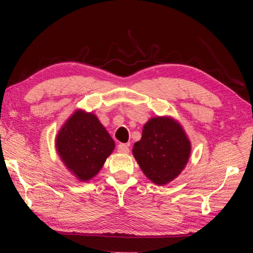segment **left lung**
<instances>
[{"label": "left lung", "mask_w": 253, "mask_h": 253, "mask_svg": "<svg viewBox=\"0 0 253 253\" xmlns=\"http://www.w3.org/2000/svg\"><path fill=\"white\" fill-rule=\"evenodd\" d=\"M114 148L113 138L98 117L84 110H76L56 137L57 154L83 182L98 174Z\"/></svg>", "instance_id": "left-lung-1"}]
</instances>
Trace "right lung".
I'll return each instance as SVG.
<instances>
[{"instance_id": "1", "label": "right lung", "mask_w": 253, "mask_h": 253, "mask_svg": "<svg viewBox=\"0 0 253 253\" xmlns=\"http://www.w3.org/2000/svg\"><path fill=\"white\" fill-rule=\"evenodd\" d=\"M190 141L181 126L170 117H152L144 126L141 139L132 153L148 179L167 184L181 174L190 158Z\"/></svg>"}]
</instances>
